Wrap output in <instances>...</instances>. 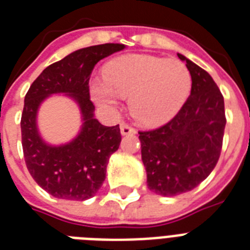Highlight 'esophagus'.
Returning a JSON list of instances; mask_svg holds the SVG:
<instances>
[{
	"mask_svg": "<svg viewBox=\"0 0 250 250\" xmlns=\"http://www.w3.org/2000/svg\"><path fill=\"white\" fill-rule=\"evenodd\" d=\"M121 132L122 135H135L136 133V129L133 128L132 125H129L128 123H122L121 125Z\"/></svg>",
	"mask_w": 250,
	"mask_h": 250,
	"instance_id": "esophagus-1",
	"label": "esophagus"
}]
</instances>
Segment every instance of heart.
Instances as JSON below:
<instances>
[{"instance_id":"obj_1","label":"heart","mask_w":250,"mask_h":250,"mask_svg":"<svg viewBox=\"0 0 250 250\" xmlns=\"http://www.w3.org/2000/svg\"><path fill=\"white\" fill-rule=\"evenodd\" d=\"M192 78L182 61L131 54L111 61L105 78L90 80V94L101 105H115L118 94L129 97V111L137 122L154 125L170 119L186 102Z\"/></svg>"}]
</instances>
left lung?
<instances>
[{
    "mask_svg": "<svg viewBox=\"0 0 250 250\" xmlns=\"http://www.w3.org/2000/svg\"><path fill=\"white\" fill-rule=\"evenodd\" d=\"M192 78L190 96L171 121L139 131L149 189L162 196L184 193L205 180L221 156L225 100L208 72L178 54Z\"/></svg>",
    "mask_w": 250,
    "mask_h": 250,
    "instance_id": "8db88e82",
    "label": "left lung"
}]
</instances>
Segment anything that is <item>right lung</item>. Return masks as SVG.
<instances>
[{"label": "right lung", "instance_id": "obj_1", "mask_svg": "<svg viewBox=\"0 0 250 250\" xmlns=\"http://www.w3.org/2000/svg\"><path fill=\"white\" fill-rule=\"evenodd\" d=\"M122 49L125 45L102 44L79 49L45 68L25 94L21 119L25 166L35 182L54 197L84 201L93 197L105 180L110 156L121 144V129L119 125L106 127L93 118L89 79L98 61ZM53 93H68L83 114L80 136L61 147L45 145L36 127L37 109Z\"/></svg>", "mask_w": 250, "mask_h": 250}]
</instances>
